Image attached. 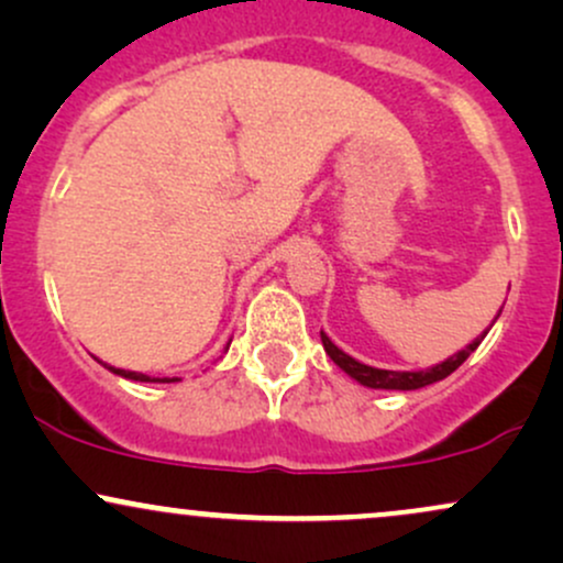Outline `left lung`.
<instances>
[{
    "label": "left lung",
    "mask_w": 563,
    "mask_h": 563,
    "mask_svg": "<svg viewBox=\"0 0 563 563\" xmlns=\"http://www.w3.org/2000/svg\"><path fill=\"white\" fill-rule=\"evenodd\" d=\"M320 339H322V346H325L328 357L333 360L335 365L341 367V371L349 373L354 380H360L363 386H371V389H399V391H410V389H421V386H429V384H437V380L448 378L452 371H457L466 360L471 357V352H474L476 346L482 344L484 335L474 341V344H468L466 349H461L457 354H452V357L444 360V363H439L434 367H426V371H380V367H371V365H363L357 363L354 357H349L346 352H341L339 346L333 344L331 339H328L325 333L320 331Z\"/></svg>",
    "instance_id": "obj_1"
}]
</instances>
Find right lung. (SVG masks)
Returning <instances> with one entry per match:
<instances>
[{"label":"right lung","mask_w":563,"mask_h":563,"mask_svg":"<svg viewBox=\"0 0 563 563\" xmlns=\"http://www.w3.org/2000/svg\"><path fill=\"white\" fill-rule=\"evenodd\" d=\"M108 371H113L115 376H121V378H132V380H161V384H172V380H179V378H151V376H145V373H134V371H121V367H111V365H106Z\"/></svg>","instance_id":"right-lung-1"}]
</instances>
